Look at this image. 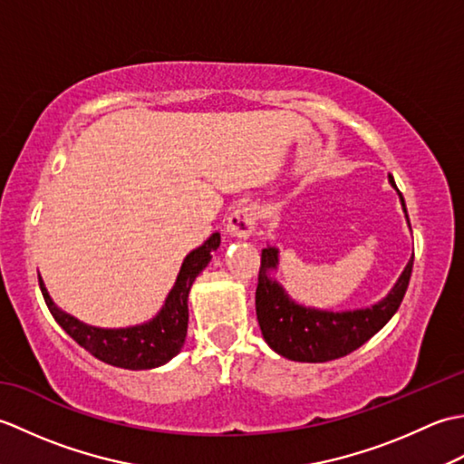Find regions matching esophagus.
I'll return each mask as SVG.
<instances>
[{
  "label": "esophagus",
  "instance_id": "obj_1",
  "mask_svg": "<svg viewBox=\"0 0 464 464\" xmlns=\"http://www.w3.org/2000/svg\"><path fill=\"white\" fill-rule=\"evenodd\" d=\"M257 225V207L255 205H241L229 215L227 221V233L237 239H249L251 233Z\"/></svg>",
  "mask_w": 464,
  "mask_h": 464
}]
</instances>
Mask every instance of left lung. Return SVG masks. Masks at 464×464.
Instances as JSON below:
<instances>
[{"label":"left lung","instance_id":"1","mask_svg":"<svg viewBox=\"0 0 464 464\" xmlns=\"http://www.w3.org/2000/svg\"><path fill=\"white\" fill-rule=\"evenodd\" d=\"M389 181L397 189L391 175ZM401 203L407 215L402 195ZM412 261H415V255L407 263L405 271L401 273L395 287L382 301L364 309L333 313L295 303L281 285L269 277V271L277 269L279 265V249H263L255 309H257V321L265 343L281 357L299 362H324L344 357L367 343L372 334H377L397 313L409 287Z\"/></svg>","mask_w":464,"mask_h":464}]
</instances>
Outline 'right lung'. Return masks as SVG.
Returning <instances> with one entry per match:
<instances>
[{"label": "right lung", "instance_id": "add662e5", "mask_svg": "<svg viewBox=\"0 0 464 464\" xmlns=\"http://www.w3.org/2000/svg\"><path fill=\"white\" fill-rule=\"evenodd\" d=\"M221 245V235L213 233L201 247L193 249L187 255L181 271L177 275L173 289L165 299L163 309L157 313V317L143 324L127 329H100L77 321L72 314L62 311L49 297L45 285L39 277V289L45 299L49 313L59 323L69 337L80 347L90 351L95 359H100L113 367L143 371L161 367L167 361H171L181 351L187 337V321H189V299L191 285L207 265H209L213 253Z\"/></svg>", "mask_w": 464, "mask_h": 464}]
</instances>
